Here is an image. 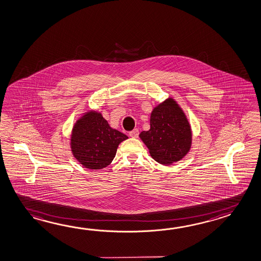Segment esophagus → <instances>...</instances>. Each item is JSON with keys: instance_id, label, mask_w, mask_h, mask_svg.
Segmentation results:
<instances>
[{"instance_id": "esophagus-1", "label": "esophagus", "mask_w": 261, "mask_h": 261, "mask_svg": "<svg viewBox=\"0 0 261 261\" xmlns=\"http://www.w3.org/2000/svg\"><path fill=\"white\" fill-rule=\"evenodd\" d=\"M139 129H134L133 131H131L130 133H129V136L131 137V138H134V139H137L138 137H139Z\"/></svg>"}]
</instances>
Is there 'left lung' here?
<instances>
[{
  "label": "left lung",
  "mask_w": 261,
  "mask_h": 261,
  "mask_svg": "<svg viewBox=\"0 0 261 261\" xmlns=\"http://www.w3.org/2000/svg\"><path fill=\"white\" fill-rule=\"evenodd\" d=\"M149 122V131H142L139 138L156 162L171 165L190 151L192 140L191 125L185 113L173 98L169 97L155 107Z\"/></svg>",
  "instance_id": "8db88e82"
}]
</instances>
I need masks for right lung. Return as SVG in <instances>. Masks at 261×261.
Returning <instances> with one entry per match:
<instances>
[{"instance_id":"right-lung-1","label":"right lung","mask_w":261,"mask_h":261,"mask_svg":"<svg viewBox=\"0 0 261 261\" xmlns=\"http://www.w3.org/2000/svg\"><path fill=\"white\" fill-rule=\"evenodd\" d=\"M127 139L111 127L100 112L90 111L75 122L70 148L75 159L85 168L99 170L111 165L119 144Z\"/></svg>"}]
</instances>
